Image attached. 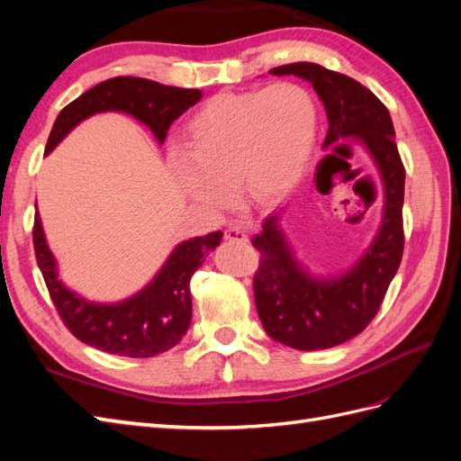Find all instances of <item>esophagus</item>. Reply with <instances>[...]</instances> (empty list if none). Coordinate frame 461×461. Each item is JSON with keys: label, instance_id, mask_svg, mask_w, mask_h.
I'll list each match as a JSON object with an SVG mask.
<instances>
[{"label": "esophagus", "instance_id": "obj_1", "mask_svg": "<svg viewBox=\"0 0 461 461\" xmlns=\"http://www.w3.org/2000/svg\"><path fill=\"white\" fill-rule=\"evenodd\" d=\"M225 240H230V242H248V234L240 229V227H229L225 230Z\"/></svg>", "mask_w": 461, "mask_h": 461}]
</instances>
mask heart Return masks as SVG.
I'll use <instances>...</instances> for the list:
<instances>
[{
  "label": "heart",
  "mask_w": 461,
  "mask_h": 461,
  "mask_svg": "<svg viewBox=\"0 0 461 461\" xmlns=\"http://www.w3.org/2000/svg\"><path fill=\"white\" fill-rule=\"evenodd\" d=\"M317 129L313 95L294 82L217 94L186 121V151H171L175 178L215 212L232 205L234 185L248 203H273L308 169Z\"/></svg>",
  "instance_id": "1"
}]
</instances>
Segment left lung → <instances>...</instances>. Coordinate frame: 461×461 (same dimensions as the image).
Instances as JSON below:
<instances>
[{
    "instance_id": "obj_1",
    "label": "left lung",
    "mask_w": 461,
    "mask_h": 461,
    "mask_svg": "<svg viewBox=\"0 0 461 461\" xmlns=\"http://www.w3.org/2000/svg\"><path fill=\"white\" fill-rule=\"evenodd\" d=\"M269 73L312 82L329 121L323 148L339 149L344 140L361 146L383 183L381 227L361 258L340 275L319 276L305 269L281 227V215L265 219L261 232L252 239L261 254L254 296L265 332L296 350H325L354 339L369 325L400 267L406 171L388 109L364 85L308 61L275 67Z\"/></svg>"
}]
</instances>
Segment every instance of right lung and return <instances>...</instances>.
I'll use <instances>...</instances> for the list:
<instances>
[{
	"label": "right lung",
	"instance_id": "1",
	"mask_svg": "<svg viewBox=\"0 0 461 461\" xmlns=\"http://www.w3.org/2000/svg\"><path fill=\"white\" fill-rule=\"evenodd\" d=\"M200 97V90L165 86L148 78H109L61 111L51 127L46 156L77 124L105 111H119L140 121L158 144H163L173 121L198 104ZM221 239L222 232L217 230L180 242L140 292L115 303H102L77 294L61 281L41 219L38 213L34 219L36 261L63 323L80 342L124 357H153L183 340L192 321L190 278Z\"/></svg>",
	"mask_w": 461,
	"mask_h": 461
}]
</instances>
